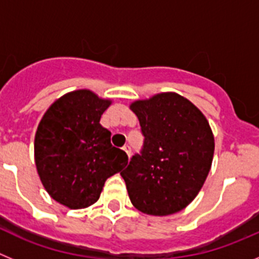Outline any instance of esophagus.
<instances>
[{
  "instance_id": "1",
  "label": "esophagus",
  "mask_w": 259,
  "mask_h": 259,
  "mask_svg": "<svg viewBox=\"0 0 259 259\" xmlns=\"http://www.w3.org/2000/svg\"><path fill=\"white\" fill-rule=\"evenodd\" d=\"M123 150H124L125 154H127L128 157H131V153H132L131 146H130V145H124V146H123Z\"/></svg>"
}]
</instances>
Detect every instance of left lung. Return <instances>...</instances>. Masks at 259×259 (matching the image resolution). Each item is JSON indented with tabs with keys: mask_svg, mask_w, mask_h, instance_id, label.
Wrapping results in <instances>:
<instances>
[{
	"mask_svg": "<svg viewBox=\"0 0 259 259\" xmlns=\"http://www.w3.org/2000/svg\"><path fill=\"white\" fill-rule=\"evenodd\" d=\"M143 149L120 172L134 206L149 215H170L197 196L214 155L211 128L197 107L176 93L136 101Z\"/></svg>",
	"mask_w": 259,
	"mask_h": 259,
	"instance_id": "left-lung-1",
	"label": "left lung"
}]
</instances>
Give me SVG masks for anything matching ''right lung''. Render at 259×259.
Segmentation results:
<instances>
[{"label":"right lung","instance_id":"right-lung-1","mask_svg":"<svg viewBox=\"0 0 259 259\" xmlns=\"http://www.w3.org/2000/svg\"><path fill=\"white\" fill-rule=\"evenodd\" d=\"M111 101L87 89L57 100L35 136V162L41 183L57 202L70 209L91 206L107 178L127 164L125 152L110 143L100 119Z\"/></svg>","mask_w":259,"mask_h":259}]
</instances>
